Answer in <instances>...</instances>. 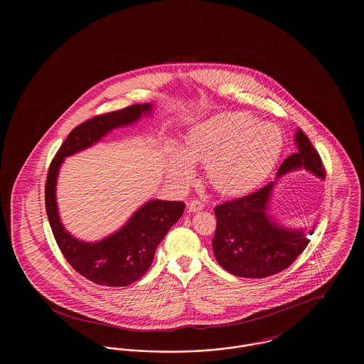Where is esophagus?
<instances>
[{"instance_id":"obj_1","label":"esophagus","mask_w":364,"mask_h":364,"mask_svg":"<svg viewBox=\"0 0 364 364\" xmlns=\"http://www.w3.org/2000/svg\"><path fill=\"white\" fill-rule=\"evenodd\" d=\"M203 208V203L198 199H192L188 202V211L190 213H196V211H200Z\"/></svg>"}]
</instances>
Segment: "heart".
Returning a JSON list of instances; mask_svg holds the SVG:
<instances>
[{"label":"heart","mask_w":364,"mask_h":364,"mask_svg":"<svg viewBox=\"0 0 364 364\" xmlns=\"http://www.w3.org/2000/svg\"><path fill=\"white\" fill-rule=\"evenodd\" d=\"M282 150V135L273 124H257L242 114H220L195 125L174 150L168 172L186 186L193 177L192 162L206 164L214 190L235 196L254 190L267 177Z\"/></svg>","instance_id":"1"}]
</instances>
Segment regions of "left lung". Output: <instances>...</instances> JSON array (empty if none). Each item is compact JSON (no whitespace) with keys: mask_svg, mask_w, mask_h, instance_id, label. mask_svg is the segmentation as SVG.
<instances>
[{"mask_svg":"<svg viewBox=\"0 0 364 364\" xmlns=\"http://www.w3.org/2000/svg\"><path fill=\"white\" fill-rule=\"evenodd\" d=\"M297 153L279 166L277 178L304 169L323 180L326 172L318 151L297 129L294 135ZM277 180L239 199L224 202L214 208L217 229L213 251L217 262L233 276L264 278L291 266L306 250L315 226L301 221L297 226L279 225L269 213V202Z\"/></svg>","mask_w":364,"mask_h":364,"instance_id":"left-lung-1","label":"left lung"}]
</instances>
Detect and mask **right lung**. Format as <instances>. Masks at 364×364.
Here are the masks:
<instances>
[{"label": "right lung", "mask_w": 364, "mask_h": 364, "mask_svg": "<svg viewBox=\"0 0 364 364\" xmlns=\"http://www.w3.org/2000/svg\"><path fill=\"white\" fill-rule=\"evenodd\" d=\"M151 104H136L95 116L70 131L49 166L45 205L54 239L70 266L83 277L105 287H125L144 276L154 259L156 247L180 220L184 202L149 200L113 235L95 242L73 237L61 224L55 200V184L65 156L91 147L112 129L131 125L150 114Z\"/></svg>", "instance_id": "1"}]
</instances>
